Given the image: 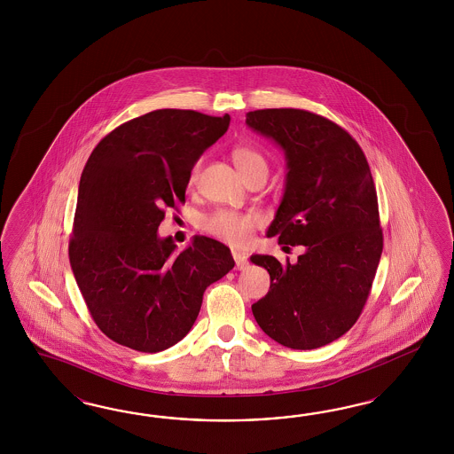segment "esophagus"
<instances>
[{"label": "esophagus", "mask_w": 454, "mask_h": 454, "mask_svg": "<svg viewBox=\"0 0 454 454\" xmlns=\"http://www.w3.org/2000/svg\"><path fill=\"white\" fill-rule=\"evenodd\" d=\"M233 260L236 262V270H245L247 266V256L241 251H233Z\"/></svg>", "instance_id": "1"}]
</instances>
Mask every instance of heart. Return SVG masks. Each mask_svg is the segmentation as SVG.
I'll return each mask as SVG.
<instances>
[{"instance_id":"heart-1","label":"heart","mask_w":454,"mask_h":454,"mask_svg":"<svg viewBox=\"0 0 454 454\" xmlns=\"http://www.w3.org/2000/svg\"><path fill=\"white\" fill-rule=\"evenodd\" d=\"M234 165L243 173L245 178H249L251 175L258 171H268V163L266 158L260 150L249 145H238L234 146L233 153ZM200 169V163H196L192 169V179L196 178ZM260 220L253 215H243V213H234L228 209H218L211 215H207L201 221V226L207 233L213 234L221 241L233 245V247H243L247 245L251 238V233L256 230Z\"/></svg>"}]
</instances>
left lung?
Returning <instances> with one entry per match:
<instances>
[{
  "mask_svg": "<svg viewBox=\"0 0 454 454\" xmlns=\"http://www.w3.org/2000/svg\"><path fill=\"white\" fill-rule=\"evenodd\" d=\"M247 124L271 137L286 156V186L266 236L302 245L294 264L253 254L271 278L251 306L270 338L291 349H315L356 323L383 253L372 169L356 139L309 111L247 113Z\"/></svg>",
  "mask_w": 454,
  "mask_h": 454,
  "instance_id": "left-lung-1",
  "label": "left lung"
}]
</instances>
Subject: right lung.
Here are the masks:
<instances>
[{
    "mask_svg": "<svg viewBox=\"0 0 454 454\" xmlns=\"http://www.w3.org/2000/svg\"><path fill=\"white\" fill-rule=\"evenodd\" d=\"M230 114L156 110L103 137L82 169L69 262L98 328L141 353L192 330L205 289L233 270L230 247L194 236L176 251L160 238L165 207L184 203L192 169Z\"/></svg>",
    "mask_w": 454,
    "mask_h": 454,
    "instance_id": "1",
    "label": "right lung"
}]
</instances>
